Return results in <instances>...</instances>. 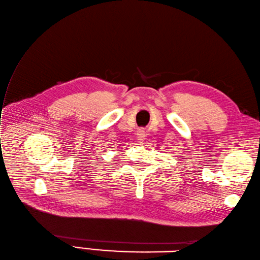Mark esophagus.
<instances>
[{
    "mask_svg": "<svg viewBox=\"0 0 260 260\" xmlns=\"http://www.w3.org/2000/svg\"><path fill=\"white\" fill-rule=\"evenodd\" d=\"M136 135H137L138 140L143 142L145 140V137H146V133H145V131L143 128H138L136 132Z\"/></svg>",
    "mask_w": 260,
    "mask_h": 260,
    "instance_id": "34e87169",
    "label": "esophagus"
}]
</instances>
